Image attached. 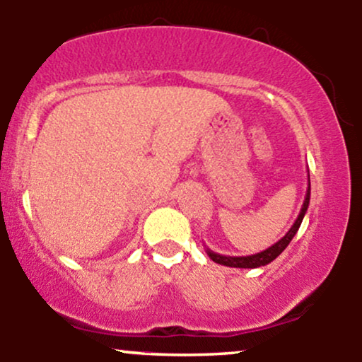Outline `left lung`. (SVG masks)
Here are the masks:
<instances>
[{"mask_svg":"<svg viewBox=\"0 0 362 362\" xmlns=\"http://www.w3.org/2000/svg\"><path fill=\"white\" fill-rule=\"evenodd\" d=\"M310 190L311 189H310V175H308V189H306V195H305V201H303L300 214H298L296 221L293 223V226L289 228L288 233L282 236L279 242H276L274 245H271V247L265 248V250H262L259 253H253V255H245V257L221 255V253H216L211 250V248L206 247V253L209 255V259L219 265H226V267H238V269H257V267H262V265L271 264L272 260H276L277 257L286 250V247H288L291 240L294 238V235H296L298 230H300L303 218H305L306 211H308V206H310Z\"/></svg>","mask_w":362,"mask_h":362,"instance_id":"left-lung-1","label":"left lung"}]
</instances>
